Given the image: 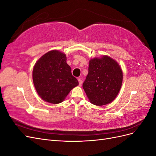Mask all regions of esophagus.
I'll return each mask as SVG.
<instances>
[{"label": "esophagus", "instance_id": "esophagus-1", "mask_svg": "<svg viewBox=\"0 0 156 156\" xmlns=\"http://www.w3.org/2000/svg\"><path fill=\"white\" fill-rule=\"evenodd\" d=\"M78 81H79V86H81L82 84H83V81L81 79H78Z\"/></svg>", "mask_w": 156, "mask_h": 156}]
</instances>
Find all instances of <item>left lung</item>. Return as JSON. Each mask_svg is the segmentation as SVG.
<instances>
[{
    "mask_svg": "<svg viewBox=\"0 0 156 156\" xmlns=\"http://www.w3.org/2000/svg\"><path fill=\"white\" fill-rule=\"evenodd\" d=\"M123 81L120 65L109 56L90 60L88 73L83 88L88 100L97 106L111 103L119 93Z\"/></svg>",
    "mask_w": 156,
    "mask_h": 156,
    "instance_id": "left-lung-1",
    "label": "left lung"
}]
</instances>
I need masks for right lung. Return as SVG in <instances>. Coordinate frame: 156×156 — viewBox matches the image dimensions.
<instances>
[{"label": "right lung", "instance_id": "1", "mask_svg": "<svg viewBox=\"0 0 156 156\" xmlns=\"http://www.w3.org/2000/svg\"><path fill=\"white\" fill-rule=\"evenodd\" d=\"M66 55L51 50L37 60L32 70L36 90L44 101L53 104L62 102L72 90L79 84L66 62Z\"/></svg>", "mask_w": 156, "mask_h": 156}]
</instances>
